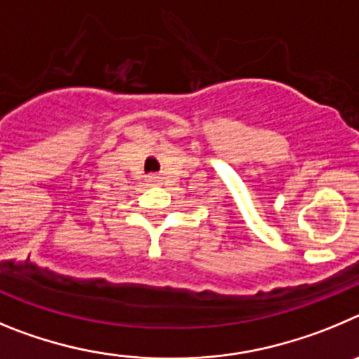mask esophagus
<instances>
[{
	"instance_id": "34e87169",
	"label": "esophagus",
	"mask_w": 359,
	"mask_h": 359,
	"mask_svg": "<svg viewBox=\"0 0 359 359\" xmlns=\"http://www.w3.org/2000/svg\"><path fill=\"white\" fill-rule=\"evenodd\" d=\"M147 180L148 182H157V180H159V177H157L156 173H151V175H147Z\"/></svg>"
}]
</instances>
